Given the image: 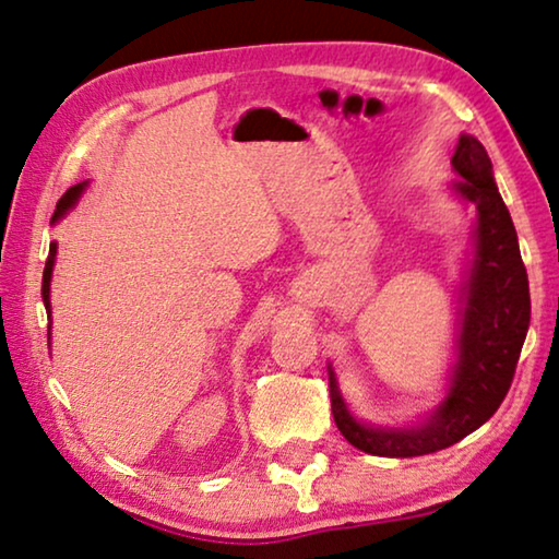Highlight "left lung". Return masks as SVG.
Here are the masks:
<instances>
[{
	"label": "left lung",
	"mask_w": 559,
	"mask_h": 559,
	"mask_svg": "<svg viewBox=\"0 0 559 559\" xmlns=\"http://www.w3.org/2000/svg\"><path fill=\"white\" fill-rule=\"evenodd\" d=\"M451 165L461 175L456 192L478 212L476 259L466 286L459 362L449 396L419 429H372L349 416L330 372V402L343 437L355 449L386 459L433 453L476 431L496 414L513 384L520 349L530 325L527 271L520 259L518 234L493 182V165L476 138L463 135Z\"/></svg>",
	"instance_id": "obj_1"
}]
</instances>
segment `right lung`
<instances>
[{
  "label": "right lung",
  "mask_w": 559,
  "mask_h": 559,
  "mask_svg": "<svg viewBox=\"0 0 559 559\" xmlns=\"http://www.w3.org/2000/svg\"><path fill=\"white\" fill-rule=\"evenodd\" d=\"M83 187H86V182L81 185H73L71 189H66V194L59 200V204H56V212H53V222L61 219V216L71 210V206L75 204V200H79V194L83 192ZM53 257H56V243H51L49 249V259H46V266H44V278H41V298H44V306H46V313L51 316V302H49V283H51V271H53Z\"/></svg>",
  "instance_id": "right-lung-1"
}]
</instances>
